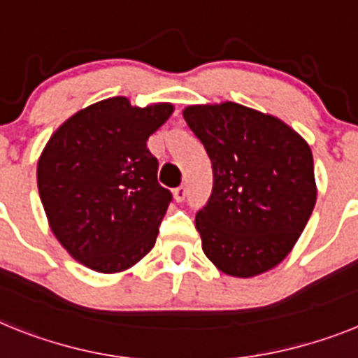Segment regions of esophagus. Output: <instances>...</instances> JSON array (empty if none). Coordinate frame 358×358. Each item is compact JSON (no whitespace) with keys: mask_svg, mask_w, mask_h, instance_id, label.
I'll return each instance as SVG.
<instances>
[{"mask_svg":"<svg viewBox=\"0 0 358 358\" xmlns=\"http://www.w3.org/2000/svg\"><path fill=\"white\" fill-rule=\"evenodd\" d=\"M173 199H176L177 202H182L186 199V188L185 186H179V188L173 189Z\"/></svg>","mask_w":358,"mask_h":358,"instance_id":"obj_1","label":"esophagus"}]
</instances>
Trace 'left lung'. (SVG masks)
I'll return each instance as SVG.
<instances>
[{
  "label": "left lung",
  "instance_id": "1",
  "mask_svg": "<svg viewBox=\"0 0 358 358\" xmlns=\"http://www.w3.org/2000/svg\"><path fill=\"white\" fill-rule=\"evenodd\" d=\"M211 161L213 188L195 215L202 251L222 273L276 267L315 206L314 157L289 125L235 102L182 110Z\"/></svg>",
  "mask_w": 358,
  "mask_h": 358
}]
</instances>
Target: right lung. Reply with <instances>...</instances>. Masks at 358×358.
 <instances>
[{
    "label": "right lung",
    "mask_w": 358,
    "mask_h": 358,
    "mask_svg": "<svg viewBox=\"0 0 358 358\" xmlns=\"http://www.w3.org/2000/svg\"><path fill=\"white\" fill-rule=\"evenodd\" d=\"M172 110L107 98L62 123L41 154L37 185L50 227L85 267L120 273L154 248L172 194L157 182L147 140Z\"/></svg>",
    "instance_id": "1"
}]
</instances>
